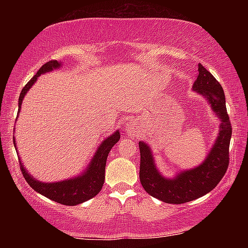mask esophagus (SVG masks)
<instances>
[{"label":"esophagus","instance_id":"obj_1","mask_svg":"<svg viewBox=\"0 0 248 248\" xmlns=\"http://www.w3.org/2000/svg\"><path fill=\"white\" fill-rule=\"evenodd\" d=\"M135 128H137V124H135V123L130 124V131H134Z\"/></svg>","mask_w":248,"mask_h":248}]
</instances>
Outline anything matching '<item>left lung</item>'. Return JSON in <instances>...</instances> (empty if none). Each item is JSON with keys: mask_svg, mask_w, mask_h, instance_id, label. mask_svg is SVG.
Wrapping results in <instances>:
<instances>
[{"mask_svg": "<svg viewBox=\"0 0 248 248\" xmlns=\"http://www.w3.org/2000/svg\"><path fill=\"white\" fill-rule=\"evenodd\" d=\"M192 89L206 99L220 121L219 133L201 164L176 172L174 177H166L157 168L150 145L144 141L139 142L140 182L144 191L154 198L171 204H182L208 194L219 184L229 165L232 124L227 114L222 87L204 66L199 64V74Z\"/></svg>", "mask_w": 248, "mask_h": 248, "instance_id": "1", "label": "left lung"}]
</instances>
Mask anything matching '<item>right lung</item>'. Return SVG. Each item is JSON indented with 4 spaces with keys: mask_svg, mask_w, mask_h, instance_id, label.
I'll return each instance as SVG.
<instances>
[{
    "mask_svg": "<svg viewBox=\"0 0 248 248\" xmlns=\"http://www.w3.org/2000/svg\"><path fill=\"white\" fill-rule=\"evenodd\" d=\"M61 67H62V63L59 62V61H49V62L44 64L40 67L37 74L32 77V79L26 84L21 91V93H20L19 109L16 116H19L20 114L23 98H25L27 93L30 90V88L35 84L38 77L42 76V74L52 72L54 70H59ZM120 138L121 135L118 130L115 131L111 135H108L98 145L97 150L94 152L93 159L88 164L87 168L80 175L74 176V177H70L59 182L45 183L32 177V175L28 172L25 166H23L21 159H19L20 168H21L22 175L25 177L26 182L37 193L46 196L47 199H50L52 201H55L64 205L80 204V203H83L88 201V200L94 198L100 192L105 181V168H106L108 154H109L110 149L117 143ZM13 143H15V147L16 149V141L15 137H13Z\"/></svg>",
    "mask_w": 248,
    "mask_h": 248,
    "instance_id": "1",
    "label": "right lung"
}]
</instances>
